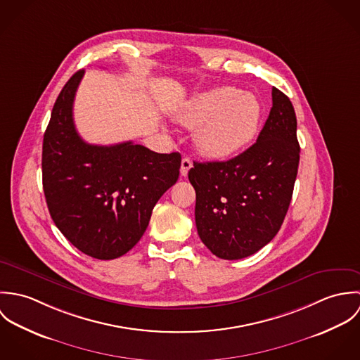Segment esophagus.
Masks as SVG:
<instances>
[{
    "label": "esophagus",
    "mask_w": 360,
    "mask_h": 360,
    "mask_svg": "<svg viewBox=\"0 0 360 360\" xmlns=\"http://www.w3.org/2000/svg\"><path fill=\"white\" fill-rule=\"evenodd\" d=\"M193 167V162L190 158H183L181 159V167H180V173L181 176H187L188 170Z\"/></svg>",
    "instance_id": "1"
}]
</instances>
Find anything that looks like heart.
Instances as JSON below:
<instances>
[{
	"instance_id": "heart-1",
	"label": "heart",
	"mask_w": 360,
	"mask_h": 360,
	"mask_svg": "<svg viewBox=\"0 0 360 360\" xmlns=\"http://www.w3.org/2000/svg\"><path fill=\"white\" fill-rule=\"evenodd\" d=\"M260 113L254 94L223 86L191 98L176 119L188 129H197L194 143L201 154L224 159L238 154L255 139Z\"/></svg>"
}]
</instances>
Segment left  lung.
<instances>
[{
    "label": "left lung",
    "instance_id": "left-lung-1",
    "mask_svg": "<svg viewBox=\"0 0 360 360\" xmlns=\"http://www.w3.org/2000/svg\"><path fill=\"white\" fill-rule=\"evenodd\" d=\"M273 105L257 143L226 162H194L188 172L198 236L220 259L254 255L278 233L300 165L297 116L290 98L271 89Z\"/></svg>",
    "mask_w": 360,
    "mask_h": 360
}]
</instances>
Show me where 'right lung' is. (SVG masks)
<instances>
[{"label": "right lung", "instance_id": "1", "mask_svg": "<svg viewBox=\"0 0 360 360\" xmlns=\"http://www.w3.org/2000/svg\"><path fill=\"white\" fill-rule=\"evenodd\" d=\"M84 69L63 86L43 140V188L52 220L79 251L109 260L146 233L155 204L179 179V153L131 141L93 146L77 133L73 101Z\"/></svg>", "mask_w": 360, "mask_h": 360}]
</instances>
